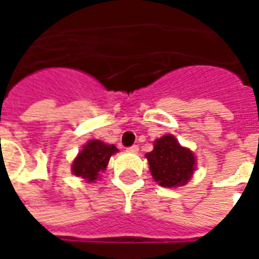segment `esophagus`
Returning <instances> with one entry per match:
<instances>
[{
	"label": "esophagus",
	"mask_w": 259,
	"mask_h": 259,
	"mask_svg": "<svg viewBox=\"0 0 259 259\" xmlns=\"http://www.w3.org/2000/svg\"><path fill=\"white\" fill-rule=\"evenodd\" d=\"M127 151L137 152V151H139V146H136V144H133V146H130L129 148H127Z\"/></svg>",
	"instance_id": "esophagus-1"
}]
</instances>
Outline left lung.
I'll list each match as a JSON object with an SVG mask.
<instances>
[{
    "label": "left lung",
    "instance_id": "1",
    "mask_svg": "<svg viewBox=\"0 0 259 259\" xmlns=\"http://www.w3.org/2000/svg\"><path fill=\"white\" fill-rule=\"evenodd\" d=\"M152 178L163 187L187 183L194 172L193 152L182 147L174 136H163L154 143V150L146 154Z\"/></svg>",
    "mask_w": 259,
    "mask_h": 259
}]
</instances>
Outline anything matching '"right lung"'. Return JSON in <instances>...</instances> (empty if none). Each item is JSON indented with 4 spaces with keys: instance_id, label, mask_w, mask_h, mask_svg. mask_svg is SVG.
Returning <instances> with one entry per match:
<instances>
[{
    "instance_id": "obj_1",
    "label": "right lung",
    "mask_w": 259,
    "mask_h": 259,
    "mask_svg": "<svg viewBox=\"0 0 259 259\" xmlns=\"http://www.w3.org/2000/svg\"><path fill=\"white\" fill-rule=\"evenodd\" d=\"M115 152H118V148L113 144L108 146L98 140L89 141L72 163L73 175L89 183L94 182L100 172L107 168L109 158Z\"/></svg>"
}]
</instances>
